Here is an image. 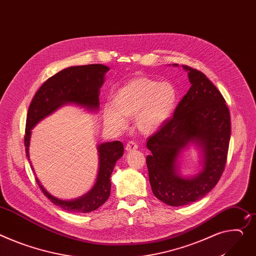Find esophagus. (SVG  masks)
Returning a JSON list of instances; mask_svg holds the SVG:
<instances>
[{
  "label": "esophagus",
  "instance_id": "1",
  "mask_svg": "<svg viewBox=\"0 0 256 256\" xmlns=\"http://www.w3.org/2000/svg\"><path fill=\"white\" fill-rule=\"evenodd\" d=\"M137 148H138V146H137L134 142H127V144H126V146H125V148H126L127 152L135 150H137Z\"/></svg>",
  "mask_w": 256,
  "mask_h": 256
}]
</instances>
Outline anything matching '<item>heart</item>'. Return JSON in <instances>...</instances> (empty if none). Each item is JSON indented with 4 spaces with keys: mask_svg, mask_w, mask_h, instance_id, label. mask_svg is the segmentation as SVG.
<instances>
[{
    "mask_svg": "<svg viewBox=\"0 0 256 256\" xmlns=\"http://www.w3.org/2000/svg\"><path fill=\"white\" fill-rule=\"evenodd\" d=\"M178 90L169 82H156L148 76H135L118 90L104 110L108 126L122 130L126 119L135 118L144 134L158 131L172 114L178 102Z\"/></svg>",
    "mask_w": 256,
    "mask_h": 256,
    "instance_id": "b5f03b06",
    "label": "heart"
}]
</instances>
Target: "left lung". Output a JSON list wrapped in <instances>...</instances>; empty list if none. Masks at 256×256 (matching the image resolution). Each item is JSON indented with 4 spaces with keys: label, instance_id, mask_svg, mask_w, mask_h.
<instances>
[{
    "label": "left lung",
    "instance_id": "8db88e82",
    "mask_svg": "<svg viewBox=\"0 0 256 256\" xmlns=\"http://www.w3.org/2000/svg\"><path fill=\"white\" fill-rule=\"evenodd\" d=\"M182 68L188 72L190 88L173 116L146 142L152 152L146 156L152 190L160 201L174 207L203 198L218 182L230 138V110L220 90L202 72ZM190 143L202 148L204 169L186 179L179 174L177 160Z\"/></svg>",
    "mask_w": 256,
    "mask_h": 256
}]
</instances>
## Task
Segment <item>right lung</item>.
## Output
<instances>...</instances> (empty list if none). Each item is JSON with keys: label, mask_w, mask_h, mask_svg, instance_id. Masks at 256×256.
<instances>
[{"label": "right lung", "mask_w": 256, "mask_h": 256, "mask_svg": "<svg viewBox=\"0 0 256 256\" xmlns=\"http://www.w3.org/2000/svg\"><path fill=\"white\" fill-rule=\"evenodd\" d=\"M110 68L104 64L70 66L49 78L40 87L30 104L26 116L24 146L28 160L30 130L45 116L68 104L81 106L92 110L100 108L98 96L104 82V74ZM97 148L100 156V169L96 182L93 188L78 199L64 201L56 198L44 188L36 176L38 186L53 204L70 212L87 213L96 210L106 203L110 194V175L116 162L123 156L124 146L121 142L116 140L98 144ZM32 169L34 170L32 166Z\"/></svg>", "instance_id": "obj_1"}]
</instances>
